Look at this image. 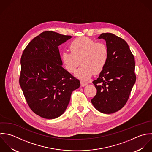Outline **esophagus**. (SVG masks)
I'll return each mask as SVG.
<instances>
[{
	"mask_svg": "<svg viewBox=\"0 0 152 152\" xmlns=\"http://www.w3.org/2000/svg\"><path fill=\"white\" fill-rule=\"evenodd\" d=\"M80 84H81V86H82V87H85V86H86V85H88L87 83H85V82H83V81H80Z\"/></svg>",
	"mask_w": 152,
	"mask_h": 152,
	"instance_id": "1",
	"label": "esophagus"
}]
</instances>
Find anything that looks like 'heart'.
<instances>
[{
    "instance_id": "obj_1",
    "label": "heart",
    "mask_w": 152,
    "mask_h": 152,
    "mask_svg": "<svg viewBox=\"0 0 152 152\" xmlns=\"http://www.w3.org/2000/svg\"><path fill=\"white\" fill-rule=\"evenodd\" d=\"M69 49L70 53L64 52L61 54L62 63L70 73L75 72L80 63L82 64L75 76L83 80L89 79L94 73H100L108 61L109 51L106 45L87 37L73 40Z\"/></svg>"
}]
</instances>
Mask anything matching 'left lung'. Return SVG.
I'll list each match as a JSON object with an SVG mask.
<instances>
[{
    "label": "left lung",
    "mask_w": 152,
    "mask_h": 152,
    "mask_svg": "<svg viewBox=\"0 0 152 152\" xmlns=\"http://www.w3.org/2000/svg\"><path fill=\"white\" fill-rule=\"evenodd\" d=\"M98 39L106 41L109 58L99 77L93 82L97 89L91 100L94 107L105 114L118 112L126 103L136 82L135 62L126 42L110 33Z\"/></svg>",
    "instance_id": "obj_1"
}]
</instances>
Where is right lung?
Listing matches in <instances>:
<instances>
[{"instance_id":"obj_1","label":"right lung","mask_w":152,"mask_h":152,"mask_svg":"<svg viewBox=\"0 0 152 152\" xmlns=\"http://www.w3.org/2000/svg\"><path fill=\"white\" fill-rule=\"evenodd\" d=\"M72 37L46 31L28 45L21 57L19 84L31 110L47 119L65 112L72 91L80 86L61 66L59 46Z\"/></svg>"}]
</instances>
